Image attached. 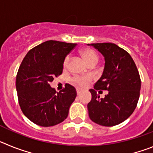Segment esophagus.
<instances>
[{
	"mask_svg": "<svg viewBox=\"0 0 153 153\" xmlns=\"http://www.w3.org/2000/svg\"><path fill=\"white\" fill-rule=\"evenodd\" d=\"M81 91H82V90H81L80 89H79V88H76V93H77L78 95H79V94H80Z\"/></svg>",
	"mask_w": 153,
	"mask_h": 153,
	"instance_id": "esophagus-1",
	"label": "esophagus"
}]
</instances>
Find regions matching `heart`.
Listing matches in <instances>:
<instances>
[{"label": "heart", "mask_w": 153, "mask_h": 153, "mask_svg": "<svg viewBox=\"0 0 153 153\" xmlns=\"http://www.w3.org/2000/svg\"><path fill=\"white\" fill-rule=\"evenodd\" d=\"M80 54L83 60L86 61V63L90 66V65L94 64L96 65L99 61L98 55L94 51L90 48H85L80 51ZM69 63V57L65 58L64 62H63V66L64 67H67ZM91 77L90 76H74L72 79V81L76 85L79 86H86L91 81Z\"/></svg>", "instance_id": "obj_1"}]
</instances>
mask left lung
Masks as SVG:
<instances>
[{
    "instance_id": "8db88e82",
    "label": "left lung",
    "mask_w": 153,
    "mask_h": 153,
    "mask_svg": "<svg viewBox=\"0 0 153 153\" xmlns=\"http://www.w3.org/2000/svg\"><path fill=\"white\" fill-rule=\"evenodd\" d=\"M100 52L105 59L101 77L90 90L92 99L87 105L93 122L103 126L118 125L130 117L140 98V74L128 52L112 43L89 44ZM107 90L104 98H100L97 90Z\"/></svg>"
}]
</instances>
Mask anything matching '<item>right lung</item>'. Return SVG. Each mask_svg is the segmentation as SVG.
<instances>
[{
	"instance_id": "add662e5",
	"label": "right lung",
	"mask_w": 153,
	"mask_h": 153,
	"mask_svg": "<svg viewBox=\"0 0 153 153\" xmlns=\"http://www.w3.org/2000/svg\"><path fill=\"white\" fill-rule=\"evenodd\" d=\"M76 46L56 40H47L29 51L24 58L16 78L19 105L31 122L48 127L62 123L76 97L71 85L56 93L50 83L63 73L65 57Z\"/></svg>"
}]
</instances>
